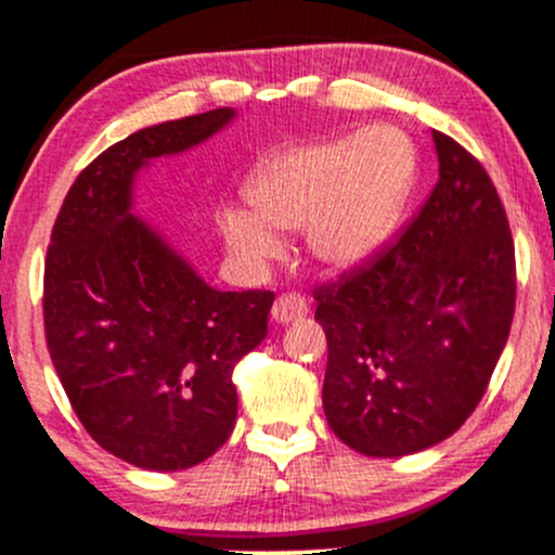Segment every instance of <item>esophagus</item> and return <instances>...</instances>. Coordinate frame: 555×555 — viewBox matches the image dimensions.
<instances>
[{"label":"esophagus","mask_w":555,"mask_h":555,"mask_svg":"<svg viewBox=\"0 0 555 555\" xmlns=\"http://www.w3.org/2000/svg\"><path fill=\"white\" fill-rule=\"evenodd\" d=\"M271 315L279 324H289V321L308 315V300L302 295H297V292H284V295L273 302Z\"/></svg>","instance_id":"esophagus-1"}]
</instances>
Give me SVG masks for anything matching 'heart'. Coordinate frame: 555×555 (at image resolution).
<instances>
[{"label": "heart", "mask_w": 555, "mask_h": 555, "mask_svg": "<svg viewBox=\"0 0 555 555\" xmlns=\"http://www.w3.org/2000/svg\"><path fill=\"white\" fill-rule=\"evenodd\" d=\"M416 181V150L395 126H371L273 155L247 184L251 210L229 205L218 227L229 249L263 263L279 253L276 231L306 229L332 268L369 263L392 240Z\"/></svg>", "instance_id": "b5f03b06"}]
</instances>
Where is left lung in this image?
<instances>
[{
	"instance_id": "8db88e82",
	"label": "left lung",
	"mask_w": 555,
	"mask_h": 555,
	"mask_svg": "<svg viewBox=\"0 0 555 555\" xmlns=\"http://www.w3.org/2000/svg\"><path fill=\"white\" fill-rule=\"evenodd\" d=\"M431 137L440 181L403 234L313 289L328 345L326 422L374 459L453 435L482 400L514 321V240L498 189L455 139Z\"/></svg>"
}]
</instances>
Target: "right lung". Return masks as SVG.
<instances>
[{
	"label": "right lung",
	"instance_id": "add662e5",
	"mask_svg": "<svg viewBox=\"0 0 555 555\" xmlns=\"http://www.w3.org/2000/svg\"><path fill=\"white\" fill-rule=\"evenodd\" d=\"M231 107L150 126L89 163L65 194L44 263L47 347L78 422L126 464H203L236 422L231 382L268 334L273 292L208 287L131 212L152 157L205 142Z\"/></svg>",
	"mask_w": 555,
	"mask_h": 555
}]
</instances>
